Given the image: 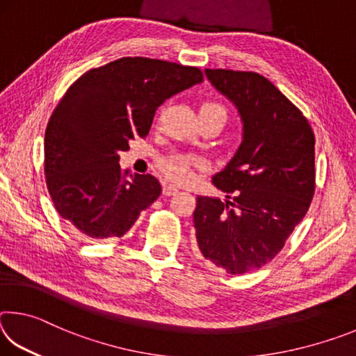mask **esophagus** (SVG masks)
I'll return each instance as SVG.
<instances>
[{
  "mask_svg": "<svg viewBox=\"0 0 356 356\" xmlns=\"http://www.w3.org/2000/svg\"><path fill=\"white\" fill-rule=\"evenodd\" d=\"M179 193V188L174 185H163V195L165 196H174Z\"/></svg>",
  "mask_w": 356,
  "mask_h": 356,
  "instance_id": "esophagus-1",
  "label": "esophagus"
}]
</instances>
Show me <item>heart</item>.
Segmentation results:
<instances>
[{
  "instance_id": "obj_1",
  "label": "heart",
  "mask_w": 356,
  "mask_h": 356,
  "mask_svg": "<svg viewBox=\"0 0 356 356\" xmlns=\"http://www.w3.org/2000/svg\"><path fill=\"white\" fill-rule=\"evenodd\" d=\"M200 114H218L222 119L227 118V113L225 106L215 102H206L201 106ZM201 166V159L191 154H182V152H171L159 160L160 171L165 174L166 179L172 180L177 184H186L190 182L193 177V168Z\"/></svg>"
}]
</instances>
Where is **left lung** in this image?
Returning a JSON list of instances; mask_svg holds the SVG:
<instances>
[{"mask_svg": "<svg viewBox=\"0 0 356 356\" xmlns=\"http://www.w3.org/2000/svg\"><path fill=\"white\" fill-rule=\"evenodd\" d=\"M206 75L238 108L243 141L212 179L227 201L197 196L193 221L202 256L243 275L272 261L308 212L316 136L305 114L265 76L229 69H206Z\"/></svg>", "mask_w": 356, "mask_h": 356, "instance_id": "1", "label": "left lung"}]
</instances>
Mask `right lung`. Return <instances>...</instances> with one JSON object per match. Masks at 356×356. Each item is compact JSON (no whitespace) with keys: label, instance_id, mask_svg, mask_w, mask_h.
Listing matches in <instances>:
<instances>
[{"label":"right lung","instance_id":"1","mask_svg":"<svg viewBox=\"0 0 356 356\" xmlns=\"http://www.w3.org/2000/svg\"><path fill=\"white\" fill-rule=\"evenodd\" d=\"M202 72L150 58H120L88 70L65 91L45 130L44 171L58 213L78 234L122 237L161 193L159 179L120 170L119 152L146 138L166 99Z\"/></svg>","mask_w":356,"mask_h":356}]
</instances>
